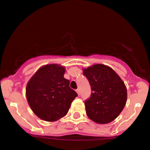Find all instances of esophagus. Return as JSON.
Instances as JSON below:
<instances>
[{"label": "esophagus", "instance_id": "34e87169", "mask_svg": "<svg viewBox=\"0 0 150 150\" xmlns=\"http://www.w3.org/2000/svg\"><path fill=\"white\" fill-rule=\"evenodd\" d=\"M75 91H76V93H78V95H80V90H79V89H77V90H75Z\"/></svg>", "mask_w": 150, "mask_h": 150}]
</instances>
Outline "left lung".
Wrapping results in <instances>:
<instances>
[{
	"mask_svg": "<svg viewBox=\"0 0 150 150\" xmlns=\"http://www.w3.org/2000/svg\"><path fill=\"white\" fill-rule=\"evenodd\" d=\"M83 70L93 91L85 103L87 115L98 124L111 122L126 105L127 93L124 82L112 68L103 64H95Z\"/></svg>",
	"mask_w": 150,
	"mask_h": 150,
	"instance_id": "obj_1",
	"label": "left lung"
}]
</instances>
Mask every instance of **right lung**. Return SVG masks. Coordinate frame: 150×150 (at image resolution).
<instances>
[{
	"mask_svg": "<svg viewBox=\"0 0 150 150\" xmlns=\"http://www.w3.org/2000/svg\"><path fill=\"white\" fill-rule=\"evenodd\" d=\"M65 67L59 64L40 67L28 82L25 95L36 116L42 120L55 122L67 115L72 102L78 96L64 78Z\"/></svg>",
	"mask_w": 150,
	"mask_h": 150,
	"instance_id": "obj_1",
	"label": "right lung"
}]
</instances>
